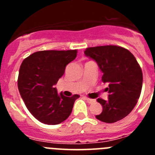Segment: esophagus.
<instances>
[{
	"mask_svg": "<svg viewBox=\"0 0 155 155\" xmlns=\"http://www.w3.org/2000/svg\"><path fill=\"white\" fill-rule=\"evenodd\" d=\"M85 98L86 100H87V102H89V103H92V102H94V101H95V100L94 99H91V98H87V97H85Z\"/></svg>",
	"mask_w": 155,
	"mask_h": 155,
	"instance_id": "1",
	"label": "esophagus"
}]
</instances>
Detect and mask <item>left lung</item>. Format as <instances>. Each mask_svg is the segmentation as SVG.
<instances>
[{
    "instance_id": "left-lung-1",
    "label": "left lung",
    "mask_w": 155,
    "mask_h": 155,
    "mask_svg": "<svg viewBox=\"0 0 155 155\" xmlns=\"http://www.w3.org/2000/svg\"><path fill=\"white\" fill-rule=\"evenodd\" d=\"M86 57L94 60L107 83V100L98 98L102 112L95 117L108 124L124 119L136 105L141 92L143 74L136 58L128 50L117 46L87 48Z\"/></svg>"
}]
</instances>
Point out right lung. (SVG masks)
Listing matches in <instances>:
<instances>
[{"label":"right lung","instance_id":"right-lung-1","mask_svg":"<svg viewBox=\"0 0 155 155\" xmlns=\"http://www.w3.org/2000/svg\"><path fill=\"white\" fill-rule=\"evenodd\" d=\"M77 57V50L35 52L22 61L18 87L27 109L42 124L56 125L71 115L78 94H58L54 85L64 75L66 66Z\"/></svg>","mask_w":155,"mask_h":155}]
</instances>
